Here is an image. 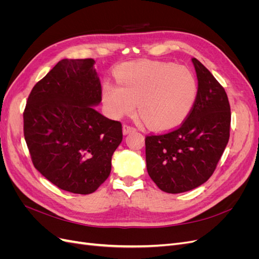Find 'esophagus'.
<instances>
[{
  "instance_id": "34e87169",
  "label": "esophagus",
  "mask_w": 259,
  "mask_h": 259,
  "mask_svg": "<svg viewBox=\"0 0 259 259\" xmlns=\"http://www.w3.org/2000/svg\"><path fill=\"white\" fill-rule=\"evenodd\" d=\"M135 131H136V128L131 126V125H128V124H124L123 125V134L124 135H127V134H130V133L135 132Z\"/></svg>"
}]
</instances>
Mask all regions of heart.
Returning a JSON list of instances; mask_svg holds the SVG:
<instances>
[{
  "instance_id": "b5f03b06",
  "label": "heart",
  "mask_w": 259,
  "mask_h": 259,
  "mask_svg": "<svg viewBox=\"0 0 259 259\" xmlns=\"http://www.w3.org/2000/svg\"><path fill=\"white\" fill-rule=\"evenodd\" d=\"M119 85L107 83L103 100L108 112L120 117L138 111L149 126L173 128L189 115L198 96V82L189 69L166 62H130L117 71Z\"/></svg>"
}]
</instances>
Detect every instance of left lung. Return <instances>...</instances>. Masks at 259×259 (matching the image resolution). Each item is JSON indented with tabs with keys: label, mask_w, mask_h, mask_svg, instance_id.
I'll use <instances>...</instances> for the list:
<instances>
[{
	"label": "left lung",
	"mask_w": 259,
	"mask_h": 259,
	"mask_svg": "<svg viewBox=\"0 0 259 259\" xmlns=\"http://www.w3.org/2000/svg\"><path fill=\"white\" fill-rule=\"evenodd\" d=\"M198 96L184 122L164 134L146 136V162L150 178L167 193L194 189L213 175L230 136L228 96L208 70L192 58Z\"/></svg>",
	"instance_id": "obj_1"
}]
</instances>
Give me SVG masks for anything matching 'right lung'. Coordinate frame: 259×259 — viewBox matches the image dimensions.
I'll list each match as a JSON object with an SVG mask.
<instances>
[{"mask_svg": "<svg viewBox=\"0 0 259 259\" xmlns=\"http://www.w3.org/2000/svg\"><path fill=\"white\" fill-rule=\"evenodd\" d=\"M95 60L62 59L31 91L23 135L34 167L60 189L90 194L110 175L122 124L97 112Z\"/></svg>", "mask_w": 259, "mask_h": 259, "instance_id": "1", "label": "right lung"}]
</instances>
